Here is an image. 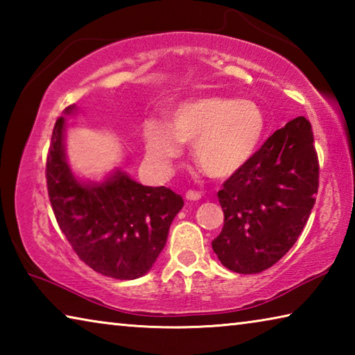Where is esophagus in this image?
<instances>
[{"label":"esophagus","mask_w":355,"mask_h":355,"mask_svg":"<svg viewBox=\"0 0 355 355\" xmlns=\"http://www.w3.org/2000/svg\"><path fill=\"white\" fill-rule=\"evenodd\" d=\"M202 197L200 191H188L186 192V199L188 200H199Z\"/></svg>","instance_id":"obj_1"}]
</instances>
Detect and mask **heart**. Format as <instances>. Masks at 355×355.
I'll return each mask as SVG.
<instances>
[{
  "mask_svg": "<svg viewBox=\"0 0 355 355\" xmlns=\"http://www.w3.org/2000/svg\"><path fill=\"white\" fill-rule=\"evenodd\" d=\"M264 116L250 100L205 95L182 101L167 120L147 119L142 127L148 158L166 167L192 142V156L208 175L230 177L255 155L263 139Z\"/></svg>",
  "mask_w": 355,
  "mask_h": 355,
  "instance_id": "b5f03b06",
  "label": "heart"
}]
</instances>
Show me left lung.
Segmentation results:
<instances>
[{
    "label": "left lung",
    "mask_w": 355,
    "mask_h": 355,
    "mask_svg": "<svg viewBox=\"0 0 355 355\" xmlns=\"http://www.w3.org/2000/svg\"><path fill=\"white\" fill-rule=\"evenodd\" d=\"M318 186L313 131L300 116L269 136L218 192L224 227L211 244L219 261L238 274L271 268L297 241Z\"/></svg>",
    "instance_id": "left-lung-1"
}]
</instances>
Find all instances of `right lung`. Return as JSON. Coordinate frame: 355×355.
I'll return each mask as SVG.
<instances>
[{
    "instance_id": "obj_1",
    "label": "right lung",
    "mask_w": 355,
    "mask_h": 355,
    "mask_svg": "<svg viewBox=\"0 0 355 355\" xmlns=\"http://www.w3.org/2000/svg\"><path fill=\"white\" fill-rule=\"evenodd\" d=\"M75 110L71 105L64 112ZM64 131L65 119L59 117L45 171L59 228L94 271L119 280L142 277L164 249L182 196L166 186H144L120 171L101 183L80 182L67 163Z\"/></svg>"
}]
</instances>
